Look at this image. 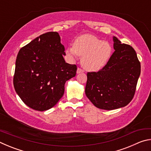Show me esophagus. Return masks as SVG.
<instances>
[{"label":"esophagus","mask_w":151,"mask_h":151,"mask_svg":"<svg viewBox=\"0 0 151 151\" xmlns=\"http://www.w3.org/2000/svg\"><path fill=\"white\" fill-rule=\"evenodd\" d=\"M83 72H84V70H82L81 68H77V70H76V73H77V74L83 73Z\"/></svg>","instance_id":"1"}]
</instances>
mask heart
Instances as JSON below:
<instances>
[{
    "mask_svg": "<svg viewBox=\"0 0 151 151\" xmlns=\"http://www.w3.org/2000/svg\"><path fill=\"white\" fill-rule=\"evenodd\" d=\"M66 55L71 59L82 57L81 64L85 70L99 71L106 65L111 56L112 47L108 42L103 41L92 35H84L75 40L74 46L66 48Z\"/></svg>",
    "mask_w": 151,
    "mask_h": 151,
    "instance_id": "obj_1",
    "label": "heart"
}]
</instances>
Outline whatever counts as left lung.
I'll return each instance as SVG.
<instances>
[{
  "mask_svg": "<svg viewBox=\"0 0 151 151\" xmlns=\"http://www.w3.org/2000/svg\"><path fill=\"white\" fill-rule=\"evenodd\" d=\"M115 50L98 72L87 73L85 94L97 108L114 110L132 101L140 75V63L134 48L113 37Z\"/></svg>",
  "mask_w": 151,
  "mask_h": 151,
  "instance_id": "1",
  "label": "left lung"
}]
</instances>
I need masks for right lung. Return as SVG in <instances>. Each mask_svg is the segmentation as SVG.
<instances>
[{
	"mask_svg": "<svg viewBox=\"0 0 151 151\" xmlns=\"http://www.w3.org/2000/svg\"><path fill=\"white\" fill-rule=\"evenodd\" d=\"M65 47L57 32L40 35L18 53L13 84L28 106L44 111L54 106L65 93L66 81L76 75V66L66 63Z\"/></svg>",
	"mask_w": 151,
	"mask_h": 151,
	"instance_id": "add662e5",
	"label": "right lung"
}]
</instances>
